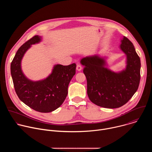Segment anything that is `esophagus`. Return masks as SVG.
<instances>
[{"mask_svg":"<svg viewBox=\"0 0 152 152\" xmlns=\"http://www.w3.org/2000/svg\"><path fill=\"white\" fill-rule=\"evenodd\" d=\"M82 66H80V65L77 64V66H76V70H77L78 72H80V71L82 70Z\"/></svg>","mask_w":152,"mask_h":152,"instance_id":"obj_1","label":"esophagus"}]
</instances>
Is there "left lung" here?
Returning <instances> with one entry per match:
<instances>
[{
    "label": "left lung",
    "mask_w": 152,
    "mask_h": 152,
    "mask_svg": "<svg viewBox=\"0 0 152 152\" xmlns=\"http://www.w3.org/2000/svg\"><path fill=\"white\" fill-rule=\"evenodd\" d=\"M120 49L126 56V68L114 72L108 69L107 57L99 55L82 58L83 73L87 80V94L95 104L117 108L126 104L137 91L140 81V58L132 42L126 37Z\"/></svg>",
    "instance_id": "left-lung-1"
}]
</instances>
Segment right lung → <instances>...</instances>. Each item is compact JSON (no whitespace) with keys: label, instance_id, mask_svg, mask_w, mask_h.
Instances as JSON below:
<instances>
[{"label":"right lung","instance_id":"add662e5","mask_svg":"<svg viewBox=\"0 0 152 152\" xmlns=\"http://www.w3.org/2000/svg\"><path fill=\"white\" fill-rule=\"evenodd\" d=\"M41 39V37L35 35L18 49L11 64V74L15 91L21 101L38 112L50 113L66 99L69 83L76 73V65L56 64L46 78L37 81L29 79L21 70V60L31 46Z\"/></svg>","mask_w":152,"mask_h":152}]
</instances>
